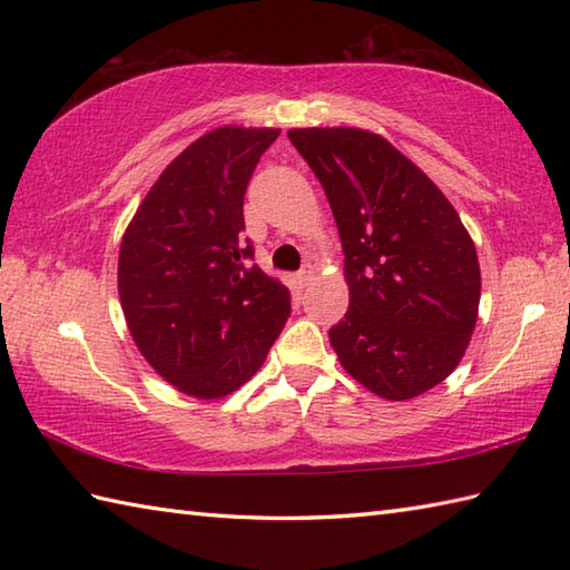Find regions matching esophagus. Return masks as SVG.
Listing matches in <instances>:
<instances>
[{
    "mask_svg": "<svg viewBox=\"0 0 570 570\" xmlns=\"http://www.w3.org/2000/svg\"><path fill=\"white\" fill-rule=\"evenodd\" d=\"M311 282H313V266H306L304 272H298V274L294 276V284H296V286H301V288L308 286Z\"/></svg>",
    "mask_w": 570,
    "mask_h": 570,
    "instance_id": "obj_1",
    "label": "esophagus"
}]
</instances>
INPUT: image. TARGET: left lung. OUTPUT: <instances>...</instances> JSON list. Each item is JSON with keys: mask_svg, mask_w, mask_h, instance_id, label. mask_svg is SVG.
Masks as SVG:
<instances>
[{"mask_svg": "<svg viewBox=\"0 0 570 570\" xmlns=\"http://www.w3.org/2000/svg\"><path fill=\"white\" fill-rule=\"evenodd\" d=\"M328 196L350 308L328 337L345 372L390 402L433 390L478 323L475 242L441 188L392 141L357 127L288 129Z\"/></svg>", "mask_w": 570, "mask_h": 570, "instance_id": "1", "label": "left lung"}]
</instances>
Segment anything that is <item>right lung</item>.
Returning a JSON list of instances; mask_svg holds the SVG:
<instances>
[{
	"instance_id": "right-lung-1",
	"label": "right lung",
	"mask_w": 570,
	"mask_h": 570,
	"mask_svg": "<svg viewBox=\"0 0 570 570\" xmlns=\"http://www.w3.org/2000/svg\"><path fill=\"white\" fill-rule=\"evenodd\" d=\"M274 127H217L180 151L125 229L117 288L131 341L159 377L223 399L264 365L292 313L242 242L245 190Z\"/></svg>"
}]
</instances>
